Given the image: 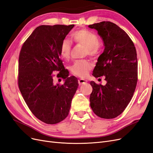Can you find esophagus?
I'll return each mask as SVG.
<instances>
[{"label":"esophagus","mask_w":153,"mask_h":153,"mask_svg":"<svg viewBox=\"0 0 153 153\" xmlns=\"http://www.w3.org/2000/svg\"><path fill=\"white\" fill-rule=\"evenodd\" d=\"M78 81V84H79L80 85H82L83 84H85L87 83V80H84V79H79Z\"/></svg>","instance_id":"esophagus-1"}]
</instances>
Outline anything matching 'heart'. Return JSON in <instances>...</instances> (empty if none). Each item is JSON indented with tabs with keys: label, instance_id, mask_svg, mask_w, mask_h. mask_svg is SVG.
<instances>
[{
	"label": "heart",
	"instance_id": "1",
	"mask_svg": "<svg viewBox=\"0 0 153 153\" xmlns=\"http://www.w3.org/2000/svg\"><path fill=\"white\" fill-rule=\"evenodd\" d=\"M71 39L75 43L81 44L85 47V55L94 57L98 55L100 49L99 38L94 32L86 29H80L73 32ZM71 43L68 39H64L60 47V55L64 61H68L70 58ZM92 66L91 62L81 60L74 62L70 67L71 72L77 76L85 77Z\"/></svg>",
	"mask_w": 153,
	"mask_h": 153
}]
</instances>
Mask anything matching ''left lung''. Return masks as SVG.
I'll list each match as a JSON object with an SVG mask.
<instances>
[{"label": "left lung", "mask_w": 153, "mask_h": 153, "mask_svg": "<svg viewBox=\"0 0 153 153\" xmlns=\"http://www.w3.org/2000/svg\"><path fill=\"white\" fill-rule=\"evenodd\" d=\"M102 38L105 49L93 70L96 78L105 76V85L93 81L90 105L94 113L103 119L117 117L130 102L137 83L136 48L126 32L110 22L89 25Z\"/></svg>", "instance_id": "left-lung-1"}]
</instances>
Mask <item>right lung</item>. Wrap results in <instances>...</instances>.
Segmentation results:
<instances>
[{"mask_svg":"<svg viewBox=\"0 0 153 153\" xmlns=\"http://www.w3.org/2000/svg\"><path fill=\"white\" fill-rule=\"evenodd\" d=\"M74 26L40 25L20 51L18 87L32 113L46 124L59 123L68 116L78 86L75 76L68 77L60 59L61 45ZM55 71L65 79L64 85L53 84Z\"/></svg>","mask_w":153,"mask_h":153,"instance_id":"right-lung-1","label":"right lung"}]
</instances>
